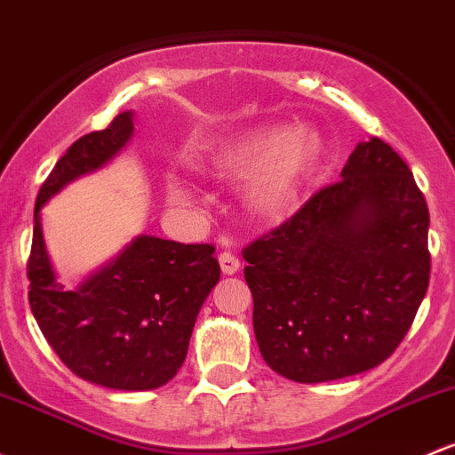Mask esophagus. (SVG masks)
Returning <instances> with one entry per match:
<instances>
[{
	"instance_id": "obj_1",
	"label": "esophagus",
	"mask_w": 455,
	"mask_h": 455,
	"mask_svg": "<svg viewBox=\"0 0 455 455\" xmlns=\"http://www.w3.org/2000/svg\"><path fill=\"white\" fill-rule=\"evenodd\" d=\"M218 261H220V267H222V272L228 274V276H231V274H237L239 267H242V263H239L235 252H231V251L220 252Z\"/></svg>"
}]
</instances>
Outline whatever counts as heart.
Instances as JSON below:
<instances>
[{"instance_id": "obj_1", "label": "heart", "mask_w": 455, "mask_h": 455, "mask_svg": "<svg viewBox=\"0 0 455 455\" xmlns=\"http://www.w3.org/2000/svg\"><path fill=\"white\" fill-rule=\"evenodd\" d=\"M319 159L322 140L311 129L259 127L218 144L204 164L216 177H251L248 198L252 207L266 216H281L296 204ZM164 192L166 201L179 209H198L207 201L196 183L179 174H168Z\"/></svg>"}]
</instances>
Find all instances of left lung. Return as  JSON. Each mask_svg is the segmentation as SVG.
Masks as SVG:
<instances>
[{"label": "left lung", "instance_id": "1", "mask_svg": "<svg viewBox=\"0 0 455 455\" xmlns=\"http://www.w3.org/2000/svg\"><path fill=\"white\" fill-rule=\"evenodd\" d=\"M430 213L411 168L369 138L341 181L243 248L269 369L315 384L369 371L411 331L430 283Z\"/></svg>", "mask_w": 455, "mask_h": 455}]
</instances>
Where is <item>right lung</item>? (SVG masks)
<instances>
[{"label": "right lung", "mask_w": 455, "mask_h": 455, "mask_svg": "<svg viewBox=\"0 0 455 455\" xmlns=\"http://www.w3.org/2000/svg\"><path fill=\"white\" fill-rule=\"evenodd\" d=\"M133 112L71 144L38 192L28 263L29 308L75 376L116 391H151L186 361L203 302L220 281L209 243L138 235L75 289L58 283L41 209L84 174L101 171L132 142Z\"/></svg>", "instance_id": "right-lung-1"}]
</instances>
